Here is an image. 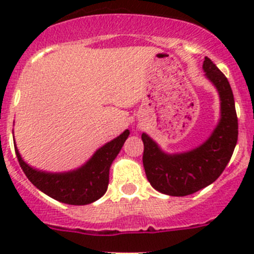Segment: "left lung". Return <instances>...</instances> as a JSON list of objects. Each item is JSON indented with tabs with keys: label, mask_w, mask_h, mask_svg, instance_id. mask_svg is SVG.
I'll return each instance as SVG.
<instances>
[{
	"label": "left lung",
	"mask_w": 254,
	"mask_h": 254,
	"mask_svg": "<svg viewBox=\"0 0 254 254\" xmlns=\"http://www.w3.org/2000/svg\"><path fill=\"white\" fill-rule=\"evenodd\" d=\"M206 78L220 97V120L209 139L198 147L182 153L163 152L142 132V162L151 186L172 196L193 194L214 183L224 172L237 143L238 123L234 93L226 76L209 58L203 64Z\"/></svg>",
	"instance_id": "8db88e82"
}]
</instances>
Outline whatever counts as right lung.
Wrapping results in <instances>:
<instances>
[{"instance_id":"obj_1","label":"right lung","mask_w":254,"mask_h":254,"mask_svg":"<svg viewBox=\"0 0 254 254\" xmlns=\"http://www.w3.org/2000/svg\"><path fill=\"white\" fill-rule=\"evenodd\" d=\"M129 134V130H125L98 148L83 166L68 172L51 173L35 170L23 161L16 145L14 150L23 172L39 190L61 203L86 205L98 200L107 191L111 166Z\"/></svg>"}]
</instances>
